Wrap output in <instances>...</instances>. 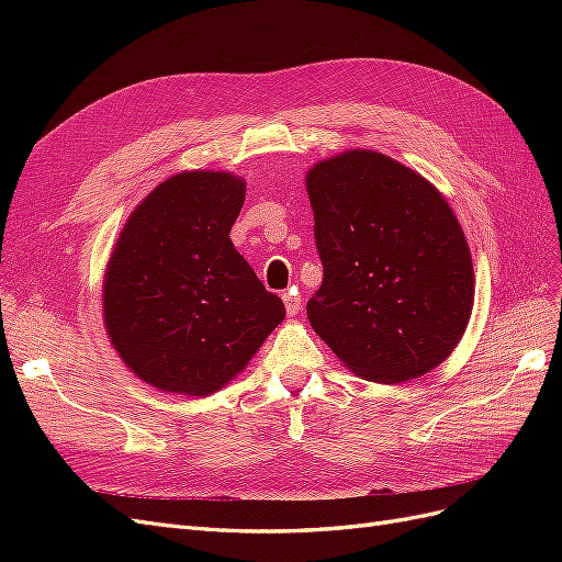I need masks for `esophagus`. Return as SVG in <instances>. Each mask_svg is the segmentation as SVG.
Masks as SVG:
<instances>
[{
	"instance_id": "1",
	"label": "esophagus",
	"mask_w": 562,
	"mask_h": 562,
	"mask_svg": "<svg viewBox=\"0 0 562 562\" xmlns=\"http://www.w3.org/2000/svg\"><path fill=\"white\" fill-rule=\"evenodd\" d=\"M300 295L295 293V291H288V293H283V304H285V312L288 314H297L300 312Z\"/></svg>"
}]
</instances>
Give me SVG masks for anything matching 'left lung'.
Segmentation results:
<instances>
[{
	"mask_svg": "<svg viewBox=\"0 0 562 562\" xmlns=\"http://www.w3.org/2000/svg\"><path fill=\"white\" fill-rule=\"evenodd\" d=\"M307 192L323 265L307 302L312 328L370 382L427 375L473 307L471 252L448 201L370 149L316 164Z\"/></svg>",
	"mask_w": 562,
	"mask_h": 562,
	"instance_id": "left-lung-1",
	"label": "left lung"
}]
</instances>
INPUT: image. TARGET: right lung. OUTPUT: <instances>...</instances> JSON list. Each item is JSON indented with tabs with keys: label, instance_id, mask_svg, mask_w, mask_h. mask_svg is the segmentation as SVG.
Instances as JSON below:
<instances>
[{
	"label": "right lung",
	"instance_id": "obj_1",
	"mask_svg": "<svg viewBox=\"0 0 562 562\" xmlns=\"http://www.w3.org/2000/svg\"><path fill=\"white\" fill-rule=\"evenodd\" d=\"M244 180L192 171L161 182L119 236L103 310L114 349L161 391L209 396L241 372L285 318L229 229Z\"/></svg>",
	"mask_w": 562,
	"mask_h": 562
}]
</instances>
